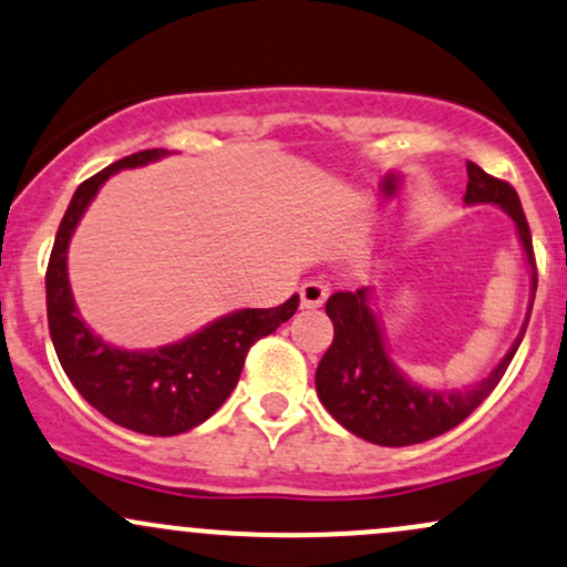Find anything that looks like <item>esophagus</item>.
I'll return each mask as SVG.
<instances>
[{
  "mask_svg": "<svg viewBox=\"0 0 567 567\" xmlns=\"http://www.w3.org/2000/svg\"><path fill=\"white\" fill-rule=\"evenodd\" d=\"M298 296H301V307L303 309H317V307H322V303H326L328 285L320 282V279H309V282L301 285Z\"/></svg>",
  "mask_w": 567,
  "mask_h": 567,
  "instance_id": "34e87169",
  "label": "esophagus"
}]
</instances>
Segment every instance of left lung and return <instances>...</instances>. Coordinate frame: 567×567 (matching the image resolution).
Here are the masks:
<instances>
[{"instance_id": "1", "label": "left lung", "mask_w": 567, "mask_h": 567, "mask_svg": "<svg viewBox=\"0 0 567 567\" xmlns=\"http://www.w3.org/2000/svg\"><path fill=\"white\" fill-rule=\"evenodd\" d=\"M465 169H468L465 204H497L506 209L519 234L527 264L533 266V290H536V255H533L530 226L522 213L519 196L506 179L493 177L471 161ZM326 312L333 322V341L317 365V395L339 425L379 446L422 444L457 427L497 388L527 328L525 322L512 350L489 371V377H484L474 388L446 393V390H425L412 384L395 369L384 350L377 315L371 312L369 288L354 293L352 290L333 293L328 298Z\"/></svg>"}]
</instances>
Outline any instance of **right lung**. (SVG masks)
Instances as JSON below:
<instances>
[{
    "label": "right lung",
    "mask_w": 567,
    "mask_h": 567,
    "mask_svg": "<svg viewBox=\"0 0 567 567\" xmlns=\"http://www.w3.org/2000/svg\"><path fill=\"white\" fill-rule=\"evenodd\" d=\"M164 155V147L140 151L85 179L66 207L45 274L48 328L64 374L96 412L145 435H177L209 420L239 382L250 347L298 309V296L271 309H239L177 344L147 352L117 350L85 328L66 277V247L74 226L110 174Z\"/></svg>",
    "instance_id": "add662e5"
}]
</instances>
